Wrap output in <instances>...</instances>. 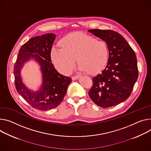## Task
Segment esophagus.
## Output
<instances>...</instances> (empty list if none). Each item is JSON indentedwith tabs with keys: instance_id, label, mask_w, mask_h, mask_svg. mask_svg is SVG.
<instances>
[{
	"instance_id": "1",
	"label": "esophagus",
	"mask_w": 151,
	"mask_h": 151,
	"mask_svg": "<svg viewBox=\"0 0 151 151\" xmlns=\"http://www.w3.org/2000/svg\"><path fill=\"white\" fill-rule=\"evenodd\" d=\"M79 75H76V76H73L72 77V79L73 80H76V79H78L79 78Z\"/></svg>"
}]
</instances>
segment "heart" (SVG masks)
<instances>
[{
	"mask_svg": "<svg viewBox=\"0 0 151 151\" xmlns=\"http://www.w3.org/2000/svg\"><path fill=\"white\" fill-rule=\"evenodd\" d=\"M60 48H52L50 57L57 70L69 74L77 59L81 71L90 75L101 72L109 57L108 45L104 41L83 32H73L63 37L58 42Z\"/></svg>",
	"mask_w": 151,
	"mask_h": 151,
	"instance_id": "1",
	"label": "heart"
}]
</instances>
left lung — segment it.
I'll list each match as a JSON object with an SVG mask.
<instances>
[{"instance_id": "8db88e82", "label": "left lung", "mask_w": 151, "mask_h": 151, "mask_svg": "<svg viewBox=\"0 0 151 151\" xmlns=\"http://www.w3.org/2000/svg\"><path fill=\"white\" fill-rule=\"evenodd\" d=\"M88 32L104 40L109 49L107 65L92 79L88 95L102 108L116 105L131 95L139 76L135 54L122 35L112 30L90 29Z\"/></svg>"}]
</instances>
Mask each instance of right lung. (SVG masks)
<instances>
[{
    "mask_svg": "<svg viewBox=\"0 0 151 151\" xmlns=\"http://www.w3.org/2000/svg\"><path fill=\"white\" fill-rule=\"evenodd\" d=\"M56 35L46 34L32 37L20 47L14 67L16 88L21 96L31 106L42 111L58 106L63 101L68 85L70 77L59 73L51 63L50 52ZM30 58L38 62L43 74V84L37 92H32L23 84L20 71L24 62Z\"/></svg>",
    "mask_w": 151,
    "mask_h": 151,
    "instance_id": "right-lung-1",
    "label": "right lung"
}]
</instances>
